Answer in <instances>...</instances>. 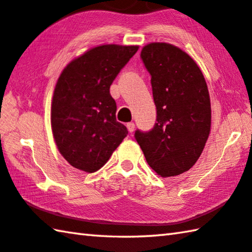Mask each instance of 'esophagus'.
I'll return each instance as SVG.
<instances>
[{
	"instance_id": "34e87169",
	"label": "esophagus",
	"mask_w": 252,
	"mask_h": 252,
	"mask_svg": "<svg viewBox=\"0 0 252 252\" xmlns=\"http://www.w3.org/2000/svg\"><path fill=\"white\" fill-rule=\"evenodd\" d=\"M127 129L129 130V133H133L135 129V124L134 123H127Z\"/></svg>"
}]
</instances>
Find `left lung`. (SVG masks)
<instances>
[{
    "mask_svg": "<svg viewBox=\"0 0 252 252\" xmlns=\"http://www.w3.org/2000/svg\"><path fill=\"white\" fill-rule=\"evenodd\" d=\"M142 60L152 75L157 123L135 138L148 165L160 177L185 173L196 164L209 137L211 105L199 66L169 43L145 45Z\"/></svg>",
    "mask_w": 252,
    "mask_h": 252,
    "instance_id": "8db88e82",
    "label": "left lung"
}]
</instances>
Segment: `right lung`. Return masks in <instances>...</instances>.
<instances>
[{
  "label": "right lung",
  "instance_id": "add662e5",
  "mask_svg": "<svg viewBox=\"0 0 252 252\" xmlns=\"http://www.w3.org/2000/svg\"><path fill=\"white\" fill-rule=\"evenodd\" d=\"M138 48L95 46L62 70L53 93L51 125L57 149L75 168L86 173L100 169L128 134L116 121L109 87Z\"/></svg>",
  "mask_w": 252,
  "mask_h": 252
}]
</instances>
